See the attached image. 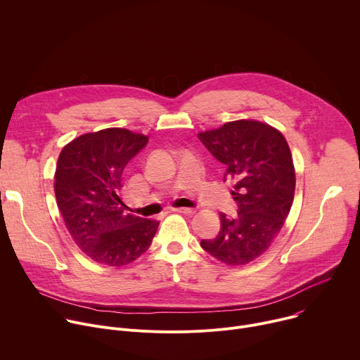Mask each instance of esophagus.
<instances>
[{
    "mask_svg": "<svg viewBox=\"0 0 360 360\" xmlns=\"http://www.w3.org/2000/svg\"><path fill=\"white\" fill-rule=\"evenodd\" d=\"M173 212L181 213V214H187V216H191V214L195 213L194 209H187V207H176V209H173Z\"/></svg>",
    "mask_w": 360,
    "mask_h": 360,
    "instance_id": "34e87169",
    "label": "esophagus"
}]
</instances>
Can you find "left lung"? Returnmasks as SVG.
<instances>
[{
    "instance_id": "left-lung-1",
    "label": "left lung",
    "mask_w": 360,
    "mask_h": 360,
    "mask_svg": "<svg viewBox=\"0 0 360 360\" xmlns=\"http://www.w3.org/2000/svg\"><path fill=\"white\" fill-rule=\"evenodd\" d=\"M207 150L226 165L234 183L236 217L220 213V231L202 248L227 266L262 256L282 230L295 197V166L289 144L277 129L257 120H236L198 133Z\"/></svg>"
}]
</instances>
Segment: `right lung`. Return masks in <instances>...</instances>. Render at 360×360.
<instances>
[{
    "label": "right lung",
    "instance_id": "obj_1",
    "mask_svg": "<svg viewBox=\"0 0 360 360\" xmlns=\"http://www.w3.org/2000/svg\"><path fill=\"white\" fill-rule=\"evenodd\" d=\"M148 137L127 129L86 133L65 144L54 174L57 206L75 245L91 260L120 267L139 259L160 221L124 212L123 172Z\"/></svg>",
    "mask_w": 360,
    "mask_h": 360
}]
</instances>
